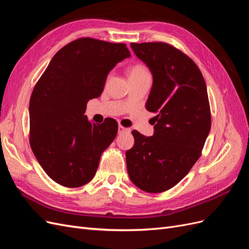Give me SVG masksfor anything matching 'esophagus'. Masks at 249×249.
<instances>
[{
    "label": "esophagus",
    "mask_w": 249,
    "mask_h": 249,
    "mask_svg": "<svg viewBox=\"0 0 249 249\" xmlns=\"http://www.w3.org/2000/svg\"><path fill=\"white\" fill-rule=\"evenodd\" d=\"M127 131H129V129H126V127H124L123 125L118 126V134H123V133H125Z\"/></svg>",
    "instance_id": "esophagus-1"
}]
</instances>
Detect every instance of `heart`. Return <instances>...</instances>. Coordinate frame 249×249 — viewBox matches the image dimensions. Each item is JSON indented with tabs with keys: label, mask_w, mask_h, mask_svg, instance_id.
Masks as SVG:
<instances>
[{
	"label": "heart",
	"mask_w": 249,
	"mask_h": 249,
	"mask_svg": "<svg viewBox=\"0 0 249 249\" xmlns=\"http://www.w3.org/2000/svg\"><path fill=\"white\" fill-rule=\"evenodd\" d=\"M145 73H149V71H147V69L144 65L135 64L131 67V70H130V78L139 77V76H142V74H145Z\"/></svg>",
	"instance_id": "1"
}]
</instances>
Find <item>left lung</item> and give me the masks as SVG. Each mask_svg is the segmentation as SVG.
Segmentation results:
<instances>
[{"instance_id":"8db88e82","label":"left lung","mask_w":249,"mask_h":249,"mask_svg":"<svg viewBox=\"0 0 249 249\" xmlns=\"http://www.w3.org/2000/svg\"><path fill=\"white\" fill-rule=\"evenodd\" d=\"M131 48L153 73L145 107L157 115L152 137L132 132L126 169L139 189L160 193L182 180L201 155L211 129L207 86L193 60L170 44L132 42Z\"/></svg>"}]
</instances>
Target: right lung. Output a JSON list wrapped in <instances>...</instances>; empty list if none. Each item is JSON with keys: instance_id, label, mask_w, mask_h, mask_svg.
<instances>
[{"instance_id": "1", "label": "right lung", "mask_w": 249, "mask_h": 249, "mask_svg": "<svg viewBox=\"0 0 249 249\" xmlns=\"http://www.w3.org/2000/svg\"><path fill=\"white\" fill-rule=\"evenodd\" d=\"M130 56L124 43L82 37L59 50L36 83L29 105L30 145L59 185L81 187L95 176L118 124L113 118L90 123L86 105L102 94L113 67Z\"/></svg>"}]
</instances>
